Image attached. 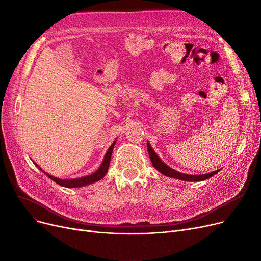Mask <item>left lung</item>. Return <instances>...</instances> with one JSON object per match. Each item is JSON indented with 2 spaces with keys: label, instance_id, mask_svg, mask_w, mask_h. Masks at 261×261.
Returning a JSON list of instances; mask_svg holds the SVG:
<instances>
[{
  "label": "left lung",
  "instance_id": "8db88e82",
  "mask_svg": "<svg viewBox=\"0 0 261 261\" xmlns=\"http://www.w3.org/2000/svg\"><path fill=\"white\" fill-rule=\"evenodd\" d=\"M147 149H148V153H149L150 160H151V163H152V165L154 166V168H155L158 171H160L162 174L166 175V176H169V177H173V179L182 180V181H187V182L204 181V180L210 179L211 176L215 175L216 173H218L219 171H220V169H219V170L213 171V172H211V173H206V174H197V175H196V174H185V173L176 171V170L170 168L168 165H166V164L164 163V162L159 158V155L154 152V150L152 149L151 146H150L149 143H147Z\"/></svg>",
  "mask_w": 261,
  "mask_h": 261
}]
</instances>
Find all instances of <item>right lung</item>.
Returning <instances> with one entry per match:
<instances>
[{
    "mask_svg": "<svg viewBox=\"0 0 261 261\" xmlns=\"http://www.w3.org/2000/svg\"><path fill=\"white\" fill-rule=\"evenodd\" d=\"M116 142H113V144L110 146V148L108 149V151L105 155V159L101 163L100 167L96 170L94 173L90 174V175H86V176H82V177H78V179H72V180H61V179H58V177H55L48 173H46L45 171H43L42 169H41L37 164H35V165L40 169L42 170V172H44L49 179H51L54 182H56L57 184L63 186V187H72V188H76V187H82V186H86V185H89V184H92V183H95L97 182L99 180H101L102 177L107 174L108 172V169H109V165H110V161H111V155H112V151H113V148H114V145H115Z\"/></svg>",
    "mask_w": 261,
    "mask_h": 261,
    "instance_id": "right-lung-1",
    "label": "right lung"
}]
</instances>
